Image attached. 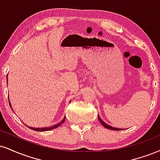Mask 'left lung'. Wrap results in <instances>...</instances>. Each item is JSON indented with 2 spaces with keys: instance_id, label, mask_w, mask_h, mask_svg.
<instances>
[{
  "instance_id": "obj_1",
  "label": "left lung",
  "mask_w": 160,
  "mask_h": 160,
  "mask_svg": "<svg viewBox=\"0 0 160 160\" xmlns=\"http://www.w3.org/2000/svg\"><path fill=\"white\" fill-rule=\"evenodd\" d=\"M98 120L100 121V122L101 123V124L103 125V127H104L105 128H107V129H109V130H122V129H120V128H113V127H112V126H110V125H109V124H106V123L103 122V120H102V119L100 118L99 117V115L98 116ZM122 130H124V129H122Z\"/></svg>"
}]
</instances>
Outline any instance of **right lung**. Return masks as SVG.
Instances as JSON below:
<instances>
[{
  "mask_svg": "<svg viewBox=\"0 0 160 160\" xmlns=\"http://www.w3.org/2000/svg\"><path fill=\"white\" fill-rule=\"evenodd\" d=\"M9 106H10L11 109H12V106H11L10 102H9ZM65 121V116L64 117V118H63L62 120L60 122L58 123V124L53 125V126H52V127H49V128H32V127H28H28L29 128L31 129V130H35V131H40V132L48 131V130H53V129H55V128H58V127H59L61 124H62L63 123H64Z\"/></svg>",
  "mask_w": 160,
  "mask_h": 160,
  "instance_id": "add662e5",
  "label": "right lung"
}]
</instances>
